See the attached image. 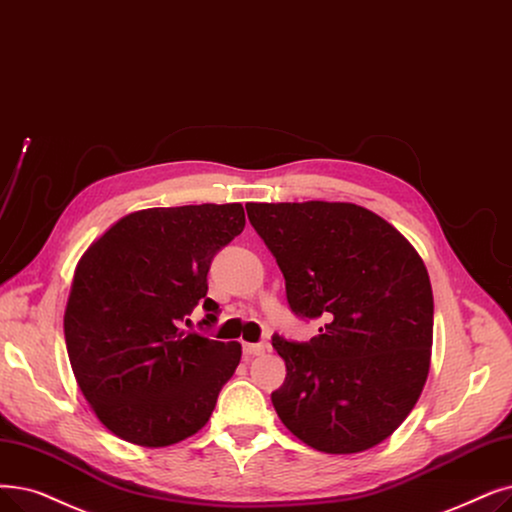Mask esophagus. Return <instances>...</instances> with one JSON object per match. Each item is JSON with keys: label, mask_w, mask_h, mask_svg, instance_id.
Here are the masks:
<instances>
[{"label": "esophagus", "mask_w": 512, "mask_h": 512, "mask_svg": "<svg viewBox=\"0 0 512 512\" xmlns=\"http://www.w3.org/2000/svg\"><path fill=\"white\" fill-rule=\"evenodd\" d=\"M242 349L247 355H263L265 353V345H261V343H244Z\"/></svg>", "instance_id": "1"}]
</instances>
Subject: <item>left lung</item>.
<instances>
[{"label":"left lung","instance_id":"left-lung-1","mask_svg":"<svg viewBox=\"0 0 512 512\" xmlns=\"http://www.w3.org/2000/svg\"><path fill=\"white\" fill-rule=\"evenodd\" d=\"M297 316L324 318L309 343L274 337L286 364L272 404L309 448L358 454L412 412L431 368L425 263L389 221L353 203H249Z\"/></svg>","mask_w":512,"mask_h":512}]
</instances>
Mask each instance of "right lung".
I'll return each mask as SVG.
<instances>
[{"label": "right lung", "instance_id": "add662e5", "mask_svg": "<svg viewBox=\"0 0 512 512\" xmlns=\"http://www.w3.org/2000/svg\"><path fill=\"white\" fill-rule=\"evenodd\" d=\"M240 203L129 213L81 255L64 309V339L81 393L102 425L144 448L201 431L240 364V343L180 326L207 297L213 255L244 228Z\"/></svg>", "mask_w": 512, "mask_h": 512}]
</instances>
